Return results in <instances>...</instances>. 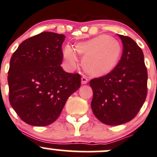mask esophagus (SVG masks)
Instances as JSON below:
<instances>
[{
    "mask_svg": "<svg viewBox=\"0 0 157 157\" xmlns=\"http://www.w3.org/2000/svg\"><path fill=\"white\" fill-rule=\"evenodd\" d=\"M88 82V78L85 75H82V84H86Z\"/></svg>",
    "mask_w": 157,
    "mask_h": 157,
    "instance_id": "1",
    "label": "esophagus"
}]
</instances>
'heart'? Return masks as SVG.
<instances>
[{
  "label": "heart",
  "instance_id": "heart-1",
  "mask_svg": "<svg viewBox=\"0 0 157 157\" xmlns=\"http://www.w3.org/2000/svg\"><path fill=\"white\" fill-rule=\"evenodd\" d=\"M78 52L85 54L83 66L85 70L95 76H101L111 72L120 59L121 47L118 42L107 35L79 43L75 49L67 45L63 50L65 62L69 69L75 67L78 62Z\"/></svg>",
  "mask_w": 157,
  "mask_h": 157
}]
</instances>
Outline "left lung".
Listing matches in <instances>:
<instances>
[{
	"instance_id": "1",
	"label": "left lung",
	"mask_w": 157,
	"mask_h": 157,
	"mask_svg": "<svg viewBox=\"0 0 157 157\" xmlns=\"http://www.w3.org/2000/svg\"><path fill=\"white\" fill-rule=\"evenodd\" d=\"M121 58L112 71L90 81L91 107L95 117L107 125H119L135 117L147 94V70L141 48L134 40L120 35Z\"/></svg>"
}]
</instances>
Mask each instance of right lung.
<instances>
[{"label": "right lung", "mask_w": 157, "mask_h": 157, "mask_svg": "<svg viewBox=\"0 0 157 157\" xmlns=\"http://www.w3.org/2000/svg\"><path fill=\"white\" fill-rule=\"evenodd\" d=\"M63 34L43 32L26 39L12 55L8 71L9 101L21 120L47 126L61 114L69 96L81 86L78 73L65 72Z\"/></svg>", "instance_id": "1"}]
</instances>
